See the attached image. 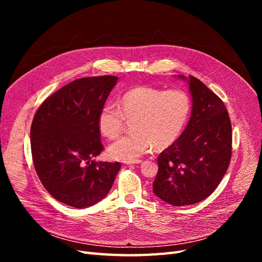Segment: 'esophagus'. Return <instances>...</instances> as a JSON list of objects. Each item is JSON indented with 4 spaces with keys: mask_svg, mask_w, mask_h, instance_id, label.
I'll return each instance as SVG.
<instances>
[{
    "mask_svg": "<svg viewBox=\"0 0 262 262\" xmlns=\"http://www.w3.org/2000/svg\"><path fill=\"white\" fill-rule=\"evenodd\" d=\"M126 165H131V164H140L142 163V160H133V161H126L124 162Z\"/></svg>",
    "mask_w": 262,
    "mask_h": 262,
    "instance_id": "esophagus-1",
    "label": "esophagus"
}]
</instances>
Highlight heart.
Returning <instances> with one entry per match:
<instances>
[{
	"mask_svg": "<svg viewBox=\"0 0 262 262\" xmlns=\"http://www.w3.org/2000/svg\"><path fill=\"white\" fill-rule=\"evenodd\" d=\"M120 107L105 104L98 114L102 136L114 139L131 122L132 132L117 139L108 147L115 160L133 161L153 147L164 148L175 142L191 112L189 95L181 90L163 91L138 86L124 92Z\"/></svg>",
	"mask_w": 262,
	"mask_h": 262,
	"instance_id": "heart-1",
	"label": "heart"
}]
</instances>
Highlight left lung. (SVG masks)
<instances>
[{
  "label": "left lung",
  "instance_id": "left-lung-1",
  "mask_svg": "<svg viewBox=\"0 0 262 262\" xmlns=\"http://www.w3.org/2000/svg\"><path fill=\"white\" fill-rule=\"evenodd\" d=\"M187 81L192 96L191 117L181 136L157 157L153 182L154 193L173 207L208 198L224 177L232 157V124L224 102L194 76Z\"/></svg>",
  "mask_w": 262,
  "mask_h": 262
}]
</instances>
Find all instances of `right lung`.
Returning a JSON list of instances; mask_svg holds the SVG:
<instances>
[{
  "instance_id": "add662e5",
  "label": "right lung",
  "mask_w": 262,
  "mask_h": 262,
  "mask_svg": "<svg viewBox=\"0 0 262 262\" xmlns=\"http://www.w3.org/2000/svg\"><path fill=\"white\" fill-rule=\"evenodd\" d=\"M118 81L104 75L78 78L38 108L30 128L34 166L54 199L76 209L96 204L112 189L120 163L95 162L104 149L98 114Z\"/></svg>"
}]
</instances>
